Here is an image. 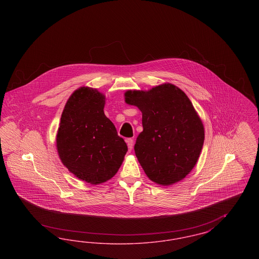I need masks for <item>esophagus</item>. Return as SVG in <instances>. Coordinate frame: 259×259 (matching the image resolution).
<instances>
[{"instance_id":"esophagus-1","label":"esophagus","mask_w":259,"mask_h":259,"mask_svg":"<svg viewBox=\"0 0 259 259\" xmlns=\"http://www.w3.org/2000/svg\"><path fill=\"white\" fill-rule=\"evenodd\" d=\"M126 143H127V146H128V149H129V151H131V150H132V148H133V143H134L133 139H127V140H126Z\"/></svg>"}]
</instances>
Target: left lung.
<instances>
[{
    "label": "left lung",
    "mask_w": 259,
    "mask_h": 259,
    "mask_svg": "<svg viewBox=\"0 0 259 259\" xmlns=\"http://www.w3.org/2000/svg\"><path fill=\"white\" fill-rule=\"evenodd\" d=\"M124 96L142 111L144 130L134 149L148 179L161 185L185 179L197 163L205 139L204 125L185 92L164 83L148 91L128 90Z\"/></svg>",
    "instance_id": "8db88e82"
}]
</instances>
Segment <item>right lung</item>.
Instances as JSON below:
<instances>
[{
    "instance_id": "add662e5",
    "label": "right lung",
    "mask_w": 259,
    "mask_h": 259,
    "mask_svg": "<svg viewBox=\"0 0 259 259\" xmlns=\"http://www.w3.org/2000/svg\"><path fill=\"white\" fill-rule=\"evenodd\" d=\"M105 96L97 89L80 87L67 101L56 136L64 166L91 185L111 179L128 150L111 120L105 115Z\"/></svg>"
}]
</instances>
